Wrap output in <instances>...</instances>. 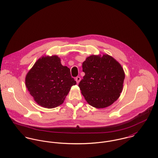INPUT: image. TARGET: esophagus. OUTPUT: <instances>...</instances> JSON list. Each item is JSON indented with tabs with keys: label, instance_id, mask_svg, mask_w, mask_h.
Wrapping results in <instances>:
<instances>
[{
	"label": "esophagus",
	"instance_id": "obj_1",
	"mask_svg": "<svg viewBox=\"0 0 158 158\" xmlns=\"http://www.w3.org/2000/svg\"><path fill=\"white\" fill-rule=\"evenodd\" d=\"M80 80H81V78H80V77H76V78H75V81H77V84H78V83H80Z\"/></svg>",
	"mask_w": 158,
	"mask_h": 158
}]
</instances>
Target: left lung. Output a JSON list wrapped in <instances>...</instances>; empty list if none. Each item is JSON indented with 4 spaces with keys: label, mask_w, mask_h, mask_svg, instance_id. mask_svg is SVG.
I'll list each match as a JSON object with an SVG mask.
<instances>
[{
    "label": "left lung",
    "mask_w": 158,
    "mask_h": 158,
    "mask_svg": "<svg viewBox=\"0 0 158 158\" xmlns=\"http://www.w3.org/2000/svg\"><path fill=\"white\" fill-rule=\"evenodd\" d=\"M82 68L85 75L78 86L90 106L106 108L118 98L123 90L125 72L113 57L107 54L90 55Z\"/></svg>",
    "instance_id": "left-lung-1"
}]
</instances>
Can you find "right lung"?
Masks as SVG:
<instances>
[{
  "label": "right lung",
  "mask_w": 158,
  "mask_h": 158,
  "mask_svg": "<svg viewBox=\"0 0 158 158\" xmlns=\"http://www.w3.org/2000/svg\"><path fill=\"white\" fill-rule=\"evenodd\" d=\"M76 81L69 68L63 66L56 55L39 58L25 77V85L34 100L45 108L63 104Z\"/></svg>",
  "instance_id": "1"
}]
</instances>
